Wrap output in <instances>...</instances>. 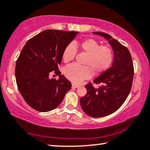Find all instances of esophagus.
<instances>
[{
    "instance_id": "esophagus-1",
    "label": "esophagus",
    "mask_w": 150,
    "mask_h": 150,
    "mask_svg": "<svg viewBox=\"0 0 150 150\" xmlns=\"http://www.w3.org/2000/svg\"><path fill=\"white\" fill-rule=\"evenodd\" d=\"M71 86H72V87H73V88H75V89H76V88H78V87H80V85H76V84H74V83H72V84H71Z\"/></svg>"
}]
</instances>
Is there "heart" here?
<instances>
[{"mask_svg": "<svg viewBox=\"0 0 150 150\" xmlns=\"http://www.w3.org/2000/svg\"><path fill=\"white\" fill-rule=\"evenodd\" d=\"M79 46L82 52L87 54L85 65L81 67L71 64L65 67V76L75 83H81L84 80L91 78L93 71L100 74L109 68L113 61V53L111 48L106 46H100L93 39H87L79 43ZM76 48L74 44H69L65 47L63 52V60L65 63L70 62L76 54Z\"/></svg>", "mask_w": 150, "mask_h": 150, "instance_id": "obj_1", "label": "heart"}]
</instances>
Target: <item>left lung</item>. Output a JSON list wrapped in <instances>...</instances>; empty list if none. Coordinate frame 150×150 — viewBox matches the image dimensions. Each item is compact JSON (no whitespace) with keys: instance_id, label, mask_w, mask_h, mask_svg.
I'll use <instances>...</instances> for the list:
<instances>
[{"instance_id":"obj_1","label":"left lung","mask_w":150,"mask_h":150,"mask_svg":"<svg viewBox=\"0 0 150 150\" xmlns=\"http://www.w3.org/2000/svg\"><path fill=\"white\" fill-rule=\"evenodd\" d=\"M93 34L108 40L114 53L112 65L93 80L100 84L98 88L92 84L85 85L87 93L80 99L82 109L93 117H102L115 112L126 100L132 87L134 68L128 49L110 35L102 32Z\"/></svg>"}]
</instances>
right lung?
<instances>
[{
	"instance_id": "right-lung-1",
	"label": "right lung",
	"mask_w": 150,
	"mask_h": 150,
	"mask_svg": "<svg viewBox=\"0 0 150 150\" xmlns=\"http://www.w3.org/2000/svg\"><path fill=\"white\" fill-rule=\"evenodd\" d=\"M78 32L48 29L41 32L26 43L16 61V83L25 102L33 109L48 112L56 108L71 89V84L61 75L58 65L65 47ZM54 71L56 80L49 78Z\"/></svg>"
}]
</instances>
